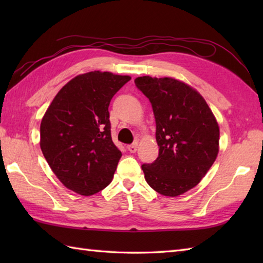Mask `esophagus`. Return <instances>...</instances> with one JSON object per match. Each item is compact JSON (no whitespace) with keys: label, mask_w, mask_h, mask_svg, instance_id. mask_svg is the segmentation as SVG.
<instances>
[{"label":"esophagus","mask_w":263,"mask_h":263,"mask_svg":"<svg viewBox=\"0 0 263 263\" xmlns=\"http://www.w3.org/2000/svg\"><path fill=\"white\" fill-rule=\"evenodd\" d=\"M137 148H138L137 143H133V144H130V146H127V150L132 154H135L137 152Z\"/></svg>","instance_id":"esophagus-1"}]
</instances>
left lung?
Masks as SVG:
<instances>
[{
  "label": "left lung",
  "mask_w": 263,
  "mask_h": 263,
  "mask_svg": "<svg viewBox=\"0 0 263 263\" xmlns=\"http://www.w3.org/2000/svg\"><path fill=\"white\" fill-rule=\"evenodd\" d=\"M136 86L153 106L158 157L141 168L147 183L165 197L198 185L219 152V126L201 95L173 78L139 77Z\"/></svg>",
  "instance_id": "1"
}]
</instances>
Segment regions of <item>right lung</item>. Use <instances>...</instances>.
Listing matches in <instances>:
<instances>
[{
  "label": "right lung",
  "instance_id": "obj_1",
  "mask_svg": "<svg viewBox=\"0 0 263 263\" xmlns=\"http://www.w3.org/2000/svg\"><path fill=\"white\" fill-rule=\"evenodd\" d=\"M131 80L92 71L61 89L41 123V149L65 187L81 195L102 191L113 180L122 153L110 136L108 106Z\"/></svg>",
  "mask_w": 263,
  "mask_h": 263
}]
</instances>
